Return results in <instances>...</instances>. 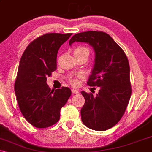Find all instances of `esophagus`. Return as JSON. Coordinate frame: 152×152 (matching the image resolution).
Listing matches in <instances>:
<instances>
[{"mask_svg": "<svg viewBox=\"0 0 152 152\" xmlns=\"http://www.w3.org/2000/svg\"><path fill=\"white\" fill-rule=\"evenodd\" d=\"M71 91H72V93L74 94H78L79 93V91H78L77 89H75V88H72V89H71Z\"/></svg>", "mask_w": 152, "mask_h": 152, "instance_id": "1", "label": "esophagus"}]
</instances>
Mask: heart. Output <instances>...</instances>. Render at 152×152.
<instances>
[{
    "instance_id": "1",
    "label": "heart",
    "mask_w": 152,
    "mask_h": 152,
    "mask_svg": "<svg viewBox=\"0 0 152 152\" xmlns=\"http://www.w3.org/2000/svg\"><path fill=\"white\" fill-rule=\"evenodd\" d=\"M82 52H88V49L86 47H83V46H80V47H77L74 50V53H82ZM81 76V74H78L77 75V78H72L71 80V82L72 84L74 85H76L78 83V78H80Z\"/></svg>"
}]
</instances>
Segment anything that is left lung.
I'll list each match as a JSON object with an SVG mask.
<instances>
[{
  "label": "left lung",
  "instance_id": "1",
  "mask_svg": "<svg viewBox=\"0 0 152 152\" xmlns=\"http://www.w3.org/2000/svg\"><path fill=\"white\" fill-rule=\"evenodd\" d=\"M87 43L95 51L94 65L87 84L99 87L94 96L82 91L85 104L81 109L82 122L91 129L105 131L120 121L132 94L130 68L122 48L109 34L102 31H86L69 41Z\"/></svg>",
  "mask_w": 152,
  "mask_h": 152
}]
</instances>
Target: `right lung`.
<instances>
[{
	"mask_svg": "<svg viewBox=\"0 0 152 152\" xmlns=\"http://www.w3.org/2000/svg\"><path fill=\"white\" fill-rule=\"evenodd\" d=\"M72 34H46L24 50L15 81V94L23 116L36 128H46L60 118V110L70 97L68 87L50 89L47 77L56 69L57 53Z\"/></svg>",
	"mask_w": 152,
	"mask_h": 152,
	"instance_id": "obj_1",
	"label": "right lung"
}]
</instances>
